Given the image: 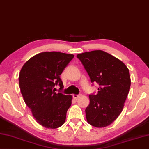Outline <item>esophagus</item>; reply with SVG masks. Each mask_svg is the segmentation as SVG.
<instances>
[{
	"instance_id": "1",
	"label": "esophagus",
	"mask_w": 149,
	"mask_h": 149,
	"mask_svg": "<svg viewBox=\"0 0 149 149\" xmlns=\"http://www.w3.org/2000/svg\"><path fill=\"white\" fill-rule=\"evenodd\" d=\"M81 95V94H79V95H75V94H74L73 95V97H74L75 100H77V99L79 97V96Z\"/></svg>"
}]
</instances>
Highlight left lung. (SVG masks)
Wrapping results in <instances>:
<instances>
[{
	"label": "left lung",
	"mask_w": 149,
	"mask_h": 149,
	"mask_svg": "<svg viewBox=\"0 0 149 149\" xmlns=\"http://www.w3.org/2000/svg\"><path fill=\"white\" fill-rule=\"evenodd\" d=\"M92 83L99 84L97 94L89 95L85 109L88 123L97 128L109 126L123 110L130 86L129 70L125 64L102 50L79 54Z\"/></svg>",
	"instance_id": "left-lung-1"
}]
</instances>
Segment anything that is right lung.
Segmentation results:
<instances>
[{"label":"right lung","mask_w":149,"mask_h":149,"mask_svg":"<svg viewBox=\"0 0 149 149\" xmlns=\"http://www.w3.org/2000/svg\"><path fill=\"white\" fill-rule=\"evenodd\" d=\"M72 54L46 52L29 59L20 70V92L38 123L48 129H56L65 122L72 96L55 93V86L64 88L60 77L74 58Z\"/></svg>","instance_id":"right-lung-1"}]
</instances>
